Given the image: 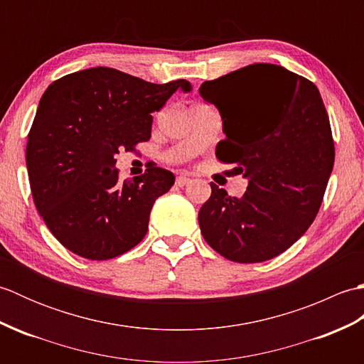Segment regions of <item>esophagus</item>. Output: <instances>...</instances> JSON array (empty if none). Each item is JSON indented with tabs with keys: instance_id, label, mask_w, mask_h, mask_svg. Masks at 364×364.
Returning <instances> with one entry per match:
<instances>
[{
	"instance_id": "34e87169",
	"label": "esophagus",
	"mask_w": 364,
	"mask_h": 364,
	"mask_svg": "<svg viewBox=\"0 0 364 364\" xmlns=\"http://www.w3.org/2000/svg\"><path fill=\"white\" fill-rule=\"evenodd\" d=\"M189 181H191V178H188V176H183V175H181V176H178V178H176V181H175V183H176V186L183 188V186H186V184H188Z\"/></svg>"
}]
</instances>
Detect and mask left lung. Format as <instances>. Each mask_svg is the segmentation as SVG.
<instances>
[{"mask_svg":"<svg viewBox=\"0 0 364 364\" xmlns=\"http://www.w3.org/2000/svg\"><path fill=\"white\" fill-rule=\"evenodd\" d=\"M225 139L215 156L249 180L241 198L211 183L198 211L210 247L235 262L272 259L304 236L333 170L335 144L318 87L274 64H252L200 86Z\"/></svg>","mask_w":364,"mask_h":364,"instance_id":"left-lung-1","label":"left lung"}]
</instances>
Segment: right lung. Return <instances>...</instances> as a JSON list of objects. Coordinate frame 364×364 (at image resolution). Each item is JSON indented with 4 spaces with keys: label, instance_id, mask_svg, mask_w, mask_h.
<instances>
[{
    "label": "right lung",
    "instance_id": "add662e5",
    "mask_svg": "<svg viewBox=\"0 0 364 364\" xmlns=\"http://www.w3.org/2000/svg\"><path fill=\"white\" fill-rule=\"evenodd\" d=\"M176 89L189 92L191 84H153L95 67L45 90L28 134L26 167L37 211L65 249L103 261L142 241L154 200L175 176L154 164L122 183L114 156L149 141L151 112Z\"/></svg>",
    "mask_w": 364,
    "mask_h": 364
}]
</instances>
